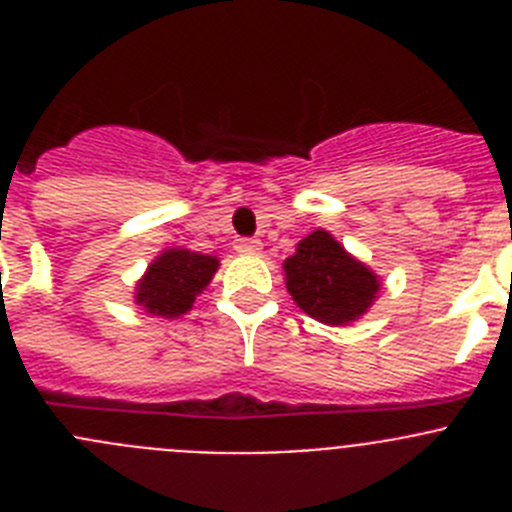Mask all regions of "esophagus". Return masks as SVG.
<instances>
[{
	"label": "esophagus",
	"mask_w": 512,
	"mask_h": 512,
	"mask_svg": "<svg viewBox=\"0 0 512 512\" xmlns=\"http://www.w3.org/2000/svg\"><path fill=\"white\" fill-rule=\"evenodd\" d=\"M235 251L253 256V253L261 251V243L253 241V238H238V241H235Z\"/></svg>",
	"instance_id": "obj_1"
}]
</instances>
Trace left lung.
Returning a JSON list of instances; mask_svg holds the SVG:
<instances>
[{
	"label": "left lung",
	"instance_id": "8db88e82",
	"mask_svg": "<svg viewBox=\"0 0 512 512\" xmlns=\"http://www.w3.org/2000/svg\"><path fill=\"white\" fill-rule=\"evenodd\" d=\"M282 269L297 307L325 325L356 323L382 287L377 274L323 228L302 238Z\"/></svg>",
	"mask_w": 512,
	"mask_h": 512
}]
</instances>
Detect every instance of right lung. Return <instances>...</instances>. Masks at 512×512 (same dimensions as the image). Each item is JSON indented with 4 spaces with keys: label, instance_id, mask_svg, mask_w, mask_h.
<instances>
[{
    "label": "right lung",
    "instance_id": "1",
    "mask_svg": "<svg viewBox=\"0 0 512 512\" xmlns=\"http://www.w3.org/2000/svg\"><path fill=\"white\" fill-rule=\"evenodd\" d=\"M220 259L189 248H164L138 279L133 302L153 318L174 320L192 310L197 295L210 287Z\"/></svg>",
    "mask_w": 512,
    "mask_h": 512
}]
</instances>
